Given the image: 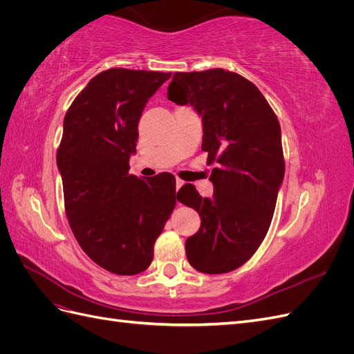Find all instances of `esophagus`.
I'll use <instances>...</instances> for the list:
<instances>
[{
  "label": "esophagus",
  "instance_id": "esophagus-1",
  "mask_svg": "<svg viewBox=\"0 0 354 354\" xmlns=\"http://www.w3.org/2000/svg\"><path fill=\"white\" fill-rule=\"evenodd\" d=\"M185 185V181L183 180H180V178H177L176 180V190H178L181 186H183Z\"/></svg>",
  "mask_w": 354,
  "mask_h": 354
}]
</instances>
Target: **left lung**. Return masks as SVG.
<instances>
[{"instance_id": "1", "label": "left lung", "mask_w": 354, "mask_h": 354, "mask_svg": "<svg viewBox=\"0 0 354 354\" xmlns=\"http://www.w3.org/2000/svg\"><path fill=\"white\" fill-rule=\"evenodd\" d=\"M168 100L202 116L212 198L185 185L177 199L198 211L201 227L186 241L194 269L220 274L238 269L259 250L270 227L285 174L281 125L261 91L224 69L176 72Z\"/></svg>"}]
</instances>
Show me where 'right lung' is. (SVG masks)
<instances>
[{"instance_id":"1","label":"right lung","mask_w":354,"mask_h":354,"mask_svg":"<svg viewBox=\"0 0 354 354\" xmlns=\"http://www.w3.org/2000/svg\"><path fill=\"white\" fill-rule=\"evenodd\" d=\"M171 73L112 68L87 84L65 115L57 149L65 211L75 239L115 274L145 272L176 207V178L128 173L147 100Z\"/></svg>"}]
</instances>
